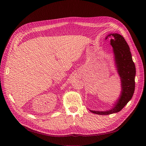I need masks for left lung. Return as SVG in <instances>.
<instances>
[{
    "instance_id": "obj_1",
    "label": "left lung",
    "mask_w": 146,
    "mask_h": 146,
    "mask_svg": "<svg viewBox=\"0 0 146 146\" xmlns=\"http://www.w3.org/2000/svg\"><path fill=\"white\" fill-rule=\"evenodd\" d=\"M108 37L111 38L110 44L113 47L115 68L121 80V91L119 98L110 110H90L98 115H109L120 111L132 99L135 87L136 68L128 43L123 37L118 33H110L105 39Z\"/></svg>"
}]
</instances>
